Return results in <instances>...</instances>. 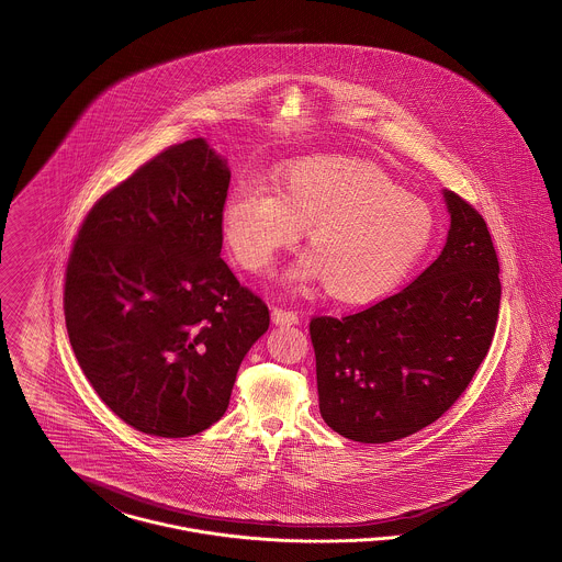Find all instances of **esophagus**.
I'll return each instance as SVG.
<instances>
[{"label":"esophagus","mask_w":562,"mask_h":562,"mask_svg":"<svg viewBox=\"0 0 562 562\" xmlns=\"http://www.w3.org/2000/svg\"><path fill=\"white\" fill-rule=\"evenodd\" d=\"M272 324L297 325L300 324V317H297V313L290 311V308H279V306H274V308H272Z\"/></svg>","instance_id":"1"}]
</instances>
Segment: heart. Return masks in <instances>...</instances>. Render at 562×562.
<instances>
[{
	"mask_svg": "<svg viewBox=\"0 0 562 562\" xmlns=\"http://www.w3.org/2000/svg\"><path fill=\"white\" fill-rule=\"evenodd\" d=\"M302 228H308L313 254L288 281L325 283L342 302H370L395 290L418 265L436 220L383 171L347 156L294 160L281 171L277 192L243 181L224 199V238L247 270H267Z\"/></svg>",
	"mask_w": 562,
	"mask_h": 562,
	"instance_id": "heart-1",
	"label": "heart"
}]
</instances>
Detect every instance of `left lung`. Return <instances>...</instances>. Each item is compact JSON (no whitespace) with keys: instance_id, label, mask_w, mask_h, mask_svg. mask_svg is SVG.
<instances>
[{"instance_id":"left-lung-1","label":"left lung","mask_w":562,"mask_h":562,"mask_svg":"<svg viewBox=\"0 0 562 562\" xmlns=\"http://www.w3.org/2000/svg\"><path fill=\"white\" fill-rule=\"evenodd\" d=\"M442 194L450 228L431 267L361 313L311 322L319 411L353 442H395L438 420L493 342L502 302L493 240L472 205Z\"/></svg>"}]
</instances>
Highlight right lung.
I'll list each match as a JSON object with an SVG mask.
<instances>
[{"mask_svg": "<svg viewBox=\"0 0 562 562\" xmlns=\"http://www.w3.org/2000/svg\"><path fill=\"white\" fill-rule=\"evenodd\" d=\"M228 183L207 139L165 149L90 209L69 256L74 353L105 406L148 436L217 423L270 324L220 258Z\"/></svg>", "mask_w": 562, "mask_h": 562, "instance_id": "obj_1", "label": "right lung"}]
</instances>
